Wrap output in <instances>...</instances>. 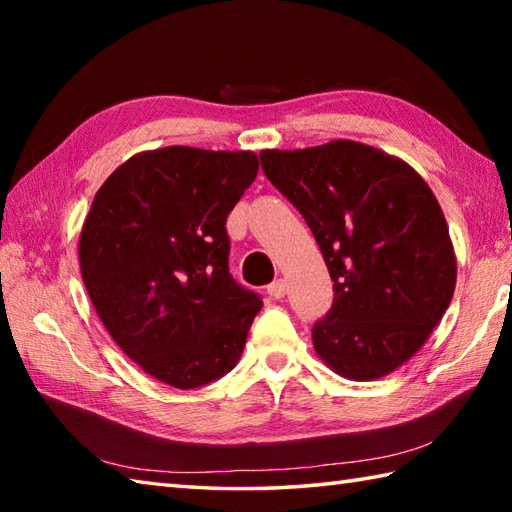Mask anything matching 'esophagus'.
Instances as JSON below:
<instances>
[{
	"label": "esophagus",
	"instance_id": "obj_1",
	"mask_svg": "<svg viewBox=\"0 0 512 512\" xmlns=\"http://www.w3.org/2000/svg\"><path fill=\"white\" fill-rule=\"evenodd\" d=\"M286 290H288L286 281L284 279H277V281H273V284L268 286V295L273 297V299H284L286 297Z\"/></svg>",
	"mask_w": 512,
	"mask_h": 512
}]
</instances>
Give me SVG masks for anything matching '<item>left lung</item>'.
Returning a JSON list of instances; mask_svg holds the SVG:
<instances>
[{
    "label": "left lung",
    "instance_id": "obj_1",
    "mask_svg": "<svg viewBox=\"0 0 512 512\" xmlns=\"http://www.w3.org/2000/svg\"><path fill=\"white\" fill-rule=\"evenodd\" d=\"M259 158L308 222L334 281L328 317L312 328L314 350L343 378L391 374L453 299L458 262L436 195L405 160L356 140Z\"/></svg>",
    "mask_w": 512,
    "mask_h": 512
}]
</instances>
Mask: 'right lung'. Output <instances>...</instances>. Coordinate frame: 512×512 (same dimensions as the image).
Listing matches in <instances>:
<instances>
[{
	"mask_svg": "<svg viewBox=\"0 0 512 512\" xmlns=\"http://www.w3.org/2000/svg\"><path fill=\"white\" fill-rule=\"evenodd\" d=\"M253 151L162 147L96 191L79 239L94 310L145 374L176 389L237 365L262 299L228 273L226 217L253 184Z\"/></svg>",
	"mask_w": 512,
	"mask_h": 512,
	"instance_id": "right-lung-1",
	"label": "right lung"
}]
</instances>
